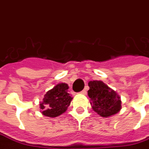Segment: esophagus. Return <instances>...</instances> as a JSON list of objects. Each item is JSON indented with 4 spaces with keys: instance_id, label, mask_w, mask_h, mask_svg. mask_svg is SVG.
<instances>
[{
    "instance_id": "obj_1",
    "label": "esophagus",
    "mask_w": 149,
    "mask_h": 149,
    "mask_svg": "<svg viewBox=\"0 0 149 149\" xmlns=\"http://www.w3.org/2000/svg\"><path fill=\"white\" fill-rule=\"evenodd\" d=\"M80 93H82V94H86V88H85L84 90H83V91L80 92Z\"/></svg>"
}]
</instances>
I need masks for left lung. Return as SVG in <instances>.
Segmentation results:
<instances>
[{
    "instance_id": "8db88e82",
    "label": "left lung",
    "mask_w": 149,
    "mask_h": 149,
    "mask_svg": "<svg viewBox=\"0 0 149 149\" xmlns=\"http://www.w3.org/2000/svg\"><path fill=\"white\" fill-rule=\"evenodd\" d=\"M88 96L93 111L101 117L113 115L121 109L120 97L102 81H90Z\"/></svg>"
}]
</instances>
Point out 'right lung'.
Wrapping results in <instances>:
<instances>
[{
  "label": "right lung",
  "instance_id": "add662e5",
  "mask_svg": "<svg viewBox=\"0 0 149 149\" xmlns=\"http://www.w3.org/2000/svg\"><path fill=\"white\" fill-rule=\"evenodd\" d=\"M67 84H59L45 93L43 101L40 104V108L43 115L56 118L67 110L72 100L68 93Z\"/></svg>",
  "mask_w": 149,
  "mask_h": 149
}]
</instances>
